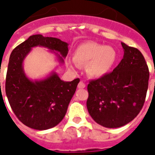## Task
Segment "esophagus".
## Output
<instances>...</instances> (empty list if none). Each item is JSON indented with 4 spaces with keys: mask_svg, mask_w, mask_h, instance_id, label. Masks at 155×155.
<instances>
[{
    "mask_svg": "<svg viewBox=\"0 0 155 155\" xmlns=\"http://www.w3.org/2000/svg\"><path fill=\"white\" fill-rule=\"evenodd\" d=\"M85 87H86V84L82 81H80L79 82V84H78V88L79 89H84Z\"/></svg>",
    "mask_w": 155,
    "mask_h": 155,
    "instance_id": "34e87169",
    "label": "esophagus"
}]
</instances>
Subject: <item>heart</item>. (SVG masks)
Segmentation results:
<instances>
[{
	"label": "heart",
	"instance_id": "1",
	"mask_svg": "<svg viewBox=\"0 0 155 155\" xmlns=\"http://www.w3.org/2000/svg\"><path fill=\"white\" fill-rule=\"evenodd\" d=\"M73 59L79 66H86L89 76L99 78L111 70L116 61L117 53L113 47L89 41L76 47Z\"/></svg>",
	"mask_w": 155,
	"mask_h": 155
}]
</instances>
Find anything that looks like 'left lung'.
Wrapping results in <instances>:
<instances>
[{"label":"left lung","mask_w":155,"mask_h":155,"mask_svg":"<svg viewBox=\"0 0 155 155\" xmlns=\"http://www.w3.org/2000/svg\"><path fill=\"white\" fill-rule=\"evenodd\" d=\"M123 59L112 73L89 82L88 112L105 128H119L141 110L148 87L149 70L142 53L121 43Z\"/></svg>","instance_id":"obj_1"}]
</instances>
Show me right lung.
Returning a JSON list of instances; mask_svg holds the SVG:
<instances>
[{"label":"right lung","instance_id":"add662e5","mask_svg":"<svg viewBox=\"0 0 155 155\" xmlns=\"http://www.w3.org/2000/svg\"><path fill=\"white\" fill-rule=\"evenodd\" d=\"M68 45L60 39L36 34L15 47L10 56L6 95L16 116L29 128L47 130L60 123L66 115L79 79L64 82L57 73L52 72L45 79L33 81L24 73V59L33 47H41L54 52L59 62L63 63L69 51Z\"/></svg>","mask_w":155,"mask_h":155}]
</instances>
